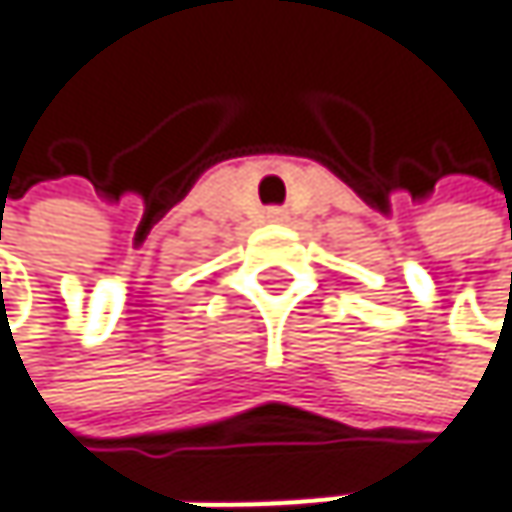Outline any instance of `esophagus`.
Listing matches in <instances>:
<instances>
[{
  "label": "esophagus",
  "instance_id": "1",
  "mask_svg": "<svg viewBox=\"0 0 512 512\" xmlns=\"http://www.w3.org/2000/svg\"><path fill=\"white\" fill-rule=\"evenodd\" d=\"M266 219H269V222H284V219H287V210H281V207H269V210H266Z\"/></svg>",
  "mask_w": 512,
  "mask_h": 512
}]
</instances>
